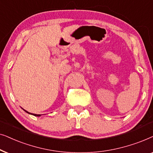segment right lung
Returning a JSON list of instances; mask_svg holds the SVG:
<instances>
[{
  "instance_id": "add662e5",
  "label": "right lung",
  "mask_w": 153,
  "mask_h": 153,
  "mask_svg": "<svg viewBox=\"0 0 153 153\" xmlns=\"http://www.w3.org/2000/svg\"><path fill=\"white\" fill-rule=\"evenodd\" d=\"M24 111H26V113H28L30 114V113H28V112H27V111H25V110H24ZM32 115H35V116H40V115H36V114H32Z\"/></svg>"
}]
</instances>
